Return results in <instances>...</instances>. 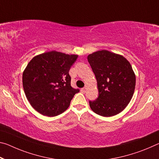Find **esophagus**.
<instances>
[{"instance_id":"34e87169","label":"esophagus","mask_w":159,"mask_h":159,"mask_svg":"<svg viewBox=\"0 0 159 159\" xmlns=\"http://www.w3.org/2000/svg\"><path fill=\"white\" fill-rule=\"evenodd\" d=\"M85 90H86V89H85V88H83V89H81V92L83 93H85Z\"/></svg>"}]
</instances>
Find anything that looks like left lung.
Masks as SVG:
<instances>
[{
  "label": "left lung",
  "mask_w": 159,
  "mask_h": 159,
  "mask_svg": "<svg viewBox=\"0 0 159 159\" xmlns=\"http://www.w3.org/2000/svg\"><path fill=\"white\" fill-rule=\"evenodd\" d=\"M88 61L97 80L98 97L89 100L91 110L103 117H111L129 104L135 89L136 77L124 57L107 50L89 55Z\"/></svg>",
  "instance_id": "left-lung-1"
}]
</instances>
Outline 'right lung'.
Here are the masks:
<instances>
[{
    "label": "right lung",
    "mask_w": 159,
    "mask_h": 159,
    "mask_svg": "<svg viewBox=\"0 0 159 159\" xmlns=\"http://www.w3.org/2000/svg\"><path fill=\"white\" fill-rule=\"evenodd\" d=\"M78 58L52 51L34 57L22 74V85L30 105L48 117L61 114L79 89L70 85L69 70Z\"/></svg>",
    "instance_id": "right-lung-1"
}]
</instances>
